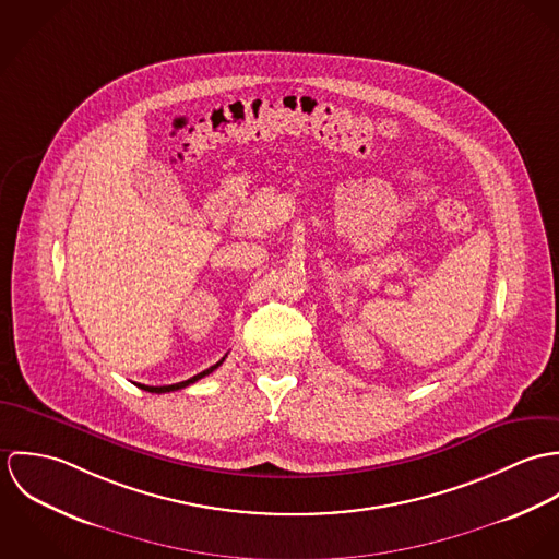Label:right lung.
Here are the masks:
<instances>
[{"instance_id": "obj_1", "label": "right lung", "mask_w": 559, "mask_h": 559, "mask_svg": "<svg viewBox=\"0 0 559 559\" xmlns=\"http://www.w3.org/2000/svg\"><path fill=\"white\" fill-rule=\"evenodd\" d=\"M226 359V357H224ZM224 359L222 361H217L215 366H211L209 370H204V372H200V374H195V377H191V379H187V381H182V383H174V385H163V388H151V385H140L142 390H146V392H151V394H165V392H176V390H182V388H187V385H191V383H195V381H200V379H204L206 374H211L213 370H217L222 364H224Z\"/></svg>"}]
</instances>
